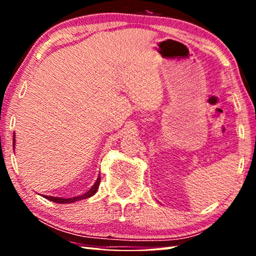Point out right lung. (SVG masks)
Wrapping results in <instances>:
<instances>
[{
    "label": "right lung",
    "mask_w": 256,
    "mask_h": 256,
    "mask_svg": "<svg viewBox=\"0 0 256 256\" xmlns=\"http://www.w3.org/2000/svg\"><path fill=\"white\" fill-rule=\"evenodd\" d=\"M15 134H14V138H12V146H14V149H15V144H16V140H15ZM99 184H100V174L99 176H98L96 183L93 184V186L90 188L88 191L86 192V194H84L82 196H78V197H73V198H62V197H52V196H44L45 198L48 199V200L54 202H58V204H70V202H79L82 200V199H86V198H90L92 197V196L96 194V192L98 191V188H99Z\"/></svg>",
    "instance_id": "1"
}]
</instances>
